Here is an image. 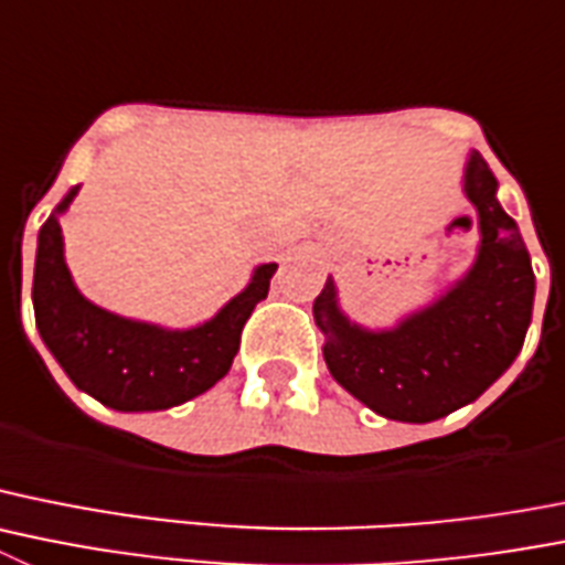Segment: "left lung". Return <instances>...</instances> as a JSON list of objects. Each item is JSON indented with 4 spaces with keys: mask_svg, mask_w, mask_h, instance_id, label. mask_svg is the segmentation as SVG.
Masks as SVG:
<instances>
[{
    "mask_svg": "<svg viewBox=\"0 0 565 565\" xmlns=\"http://www.w3.org/2000/svg\"><path fill=\"white\" fill-rule=\"evenodd\" d=\"M495 175L470 153L465 195L482 246L462 282L401 328L370 333L335 308L333 279L313 302L330 375L390 420L428 423L476 401L515 361L532 322L535 274L515 221L495 201Z\"/></svg>",
    "mask_w": 565,
    "mask_h": 565,
    "instance_id": "8db88e82",
    "label": "left lung"
}]
</instances>
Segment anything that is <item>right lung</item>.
<instances>
[{
  "label": "right lung",
  "instance_id": "right-lung-1",
  "mask_svg": "<svg viewBox=\"0 0 565 565\" xmlns=\"http://www.w3.org/2000/svg\"><path fill=\"white\" fill-rule=\"evenodd\" d=\"M77 188L55 206L39 232L33 274L35 328L72 384L120 412H157L179 406L215 386L230 372L241 347V330L277 271L266 263L212 322L193 330H162L97 308L77 294L64 263L58 212Z\"/></svg>",
  "mask_w": 565,
  "mask_h": 565
}]
</instances>
